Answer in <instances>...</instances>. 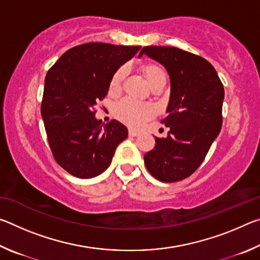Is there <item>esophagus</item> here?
Masks as SVG:
<instances>
[{"instance_id": "esophagus-1", "label": "esophagus", "mask_w": 260, "mask_h": 260, "mask_svg": "<svg viewBox=\"0 0 260 260\" xmlns=\"http://www.w3.org/2000/svg\"><path fill=\"white\" fill-rule=\"evenodd\" d=\"M128 135L129 136H139L140 135V132H138V131H135V129H129L128 131Z\"/></svg>"}]
</instances>
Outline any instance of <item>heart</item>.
<instances>
[{
    "label": "heart",
    "mask_w": 260,
    "mask_h": 260,
    "mask_svg": "<svg viewBox=\"0 0 260 260\" xmlns=\"http://www.w3.org/2000/svg\"><path fill=\"white\" fill-rule=\"evenodd\" d=\"M127 73V67L122 65L116 72L110 80V88L111 89H118L120 87L121 81ZM144 74L148 79L149 83H151L157 80L161 76H165L164 70L159 65L156 64H147L144 67ZM114 116L118 119L124 122V124L132 126V127H141L146 124L155 113V110L150 104L139 102L133 99H124L114 105L113 109Z\"/></svg>",
    "instance_id": "b5f03b06"
}]
</instances>
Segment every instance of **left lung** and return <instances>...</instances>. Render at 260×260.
<instances>
[{
  "label": "left lung",
  "instance_id": "left-lung-1",
  "mask_svg": "<svg viewBox=\"0 0 260 260\" xmlns=\"http://www.w3.org/2000/svg\"><path fill=\"white\" fill-rule=\"evenodd\" d=\"M146 54L159 61L171 80L167 116L160 122L170 127L166 139L144 155L153 178L177 182L199 169L222 125L223 86L217 71L203 57L175 47L147 46Z\"/></svg>",
  "mask_w": 260,
  "mask_h": 260
}]
</instances>
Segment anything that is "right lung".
Wrapping results in <instances>:
<instances>
[{"instance_id": "1", "label": "right lung", "mask_w": 260, "mask_h": 260, "mask_svg": "<svg viewBox=\"0 0 260 260\" xmlns=\"http://www.w3.org/2000/svg\"><path fill=\"white\" fill-rule=\"evenodd\" d=\"M140 46L88 42L69 49L49 69L41 102L47 139L57 164L80 179L103 173L128 132L117 120L103 125L95 107L113 73Z\"/></svg>"}]
</instances>
